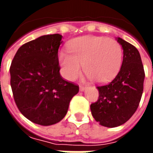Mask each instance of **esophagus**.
I'll list each match as a JSON object with an SVG mask.
<instances>
[{
  "label": "esophagus",
  "instance_id": "34e87169",
  "mask_svg": "<svg viewBox=\"0 0 153 153\" xmlns=\"http://www.w3.org/2000/svg\"><path fill=\"white\" fill-rule=\"evenodd\" d=\"M86 88H87L86 86H83V85H80L79 86L80 91H84V90L86 89Z\"/></svg>",
  "mask_w": 153,
  "mask_h": 153
}]
</instances>
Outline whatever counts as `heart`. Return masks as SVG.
Segmentation results:
<instances>
[{"label": "heart", "instance_id": "heart-1", "mask_svg": "<svg viewBox=\"0 0 153 153\" xmlns=\"http://www.w3.org/2000/svg\"><path fill=\"white\" fill-rule=\"evenodd\" d=\"M69 51L58 55L63 76L74 80L82 70L95 83H105L115 78L121 68L123 49L114 39L98 36H83L68 45Z\"/></svg>", "mask_w": 153, "mask_h": 153}]
</instances>
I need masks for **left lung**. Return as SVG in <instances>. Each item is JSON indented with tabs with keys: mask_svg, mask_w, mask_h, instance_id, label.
<instances>
[{
	"mask_svg": "<svg viewBox=\"0 0 153 153\" xmlns=\"http://www.w3.org/2000/svg\"><path fill=\"white\" fill-rule=\"evenodd\" d=\"M117 42L124 54L120 70L111 83L97 87L98 100L90 106L95 120L108 128L125 124L134 114L141 100L145 77L137 48L120 38H117Z\"/></svg>",
	"mask_w": 153,
	"mask_h": 153,
	"instance_id": "8db88e82",
	"label": "left lung"
}]
</instances>
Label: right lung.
<instances>
[{"instance_id":"add662e5","label":"right lung","mask_w":153,"mask_h":153,"mask_svg":"<svg viewBox=\"0 0 153 153\" xmlns=\"http://www.w3.org/2000/svg\"><path fill=\"white\" fill-rule=\"evenodd\" d=\"M62 36H41L19 48L10 68V85L19 111L38 125H51L65 116L79 86L60 76L58 50Z\"/></svg>"}]
</instances>
